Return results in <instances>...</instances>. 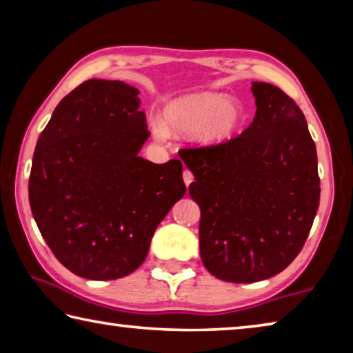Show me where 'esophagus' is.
Returning a JSON list of instances; mask_svg holds the SVG:
<instances>
[{
  "mask_svg": "<svg viewBox=\"0 0 353 353\" xmlns=\"http://www.w3.org/2000/svg\"><path fill=\"white\" fill-rule=\"evenodd\" d=\"M193 181H194L193 172L188 171V170H185V171H183V182H185V185H187V187H188V185H190L191 182H193Z\"/></svg>",
  "mask_w": 353,
  "mask_h": 353,
  "instance_id": "obj_1",
  "label": "esophagus"
}]
</instances>
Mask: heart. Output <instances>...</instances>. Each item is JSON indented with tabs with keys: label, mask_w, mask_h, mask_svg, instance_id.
<instances>
[{
	"label": "heart",
	"mask_w": 353,
	"mask_h": 353,
	"mask_svg": "<svg viewBox=\"0 0 353 353\" xmlns=\"http://www.w3.org/2000/svg\"><path fill=\"white\" fill-rule=\"evenodd\" d=\"M246 119L243 105L224 93L199 92L177 98L165 107L162 124H154V134L188 135L199 146H223L240 134Z\"/></svg>",
	"instance_id": "obj_1"
}]
</instances>
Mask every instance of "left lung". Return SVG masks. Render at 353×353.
<instances>
[{"label":"left lung","instance_id":"left-lung-1","mask_svg":"<svg viewBox=\"0 0 353 353\" xmlns=\"http://www.w3.org/2000/svg\"><path fill=\"white\" fill-rule=\"evenodd\" d=\"M256 112L241 135L216 148L182 149L201 208V259L212 276L252 283L301 252L319 207L316 146L288 94L252 82Z\"/></svg>","mask_w":353,"mask_h":353}]
</instances>
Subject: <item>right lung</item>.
Segmentation results:
<instances>
[{
  "instance_id": "add662e5",
  "label": "right lung",
  "mask_w": 353,
  "mask_h": 353,
  "mask_svg": "<svg viewBox=\"0 0 353 353\" xmlns=\"http://www.w3.org/2000/svg\"><path fill=\"white\" fill-rule=\"evenodd\" d=\"M139 90L90 79L52 112L34 151L29 204L41 236L73 274L115 280L145 261L157 225L187 187L182 162L157 165Z\"/></svg>"
}]
</instances>
